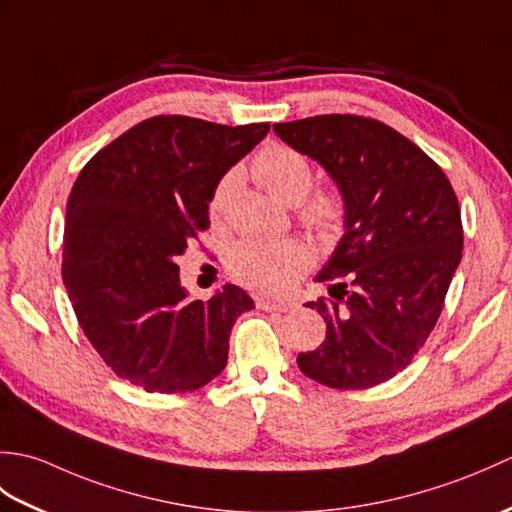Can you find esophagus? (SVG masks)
Listing matches in <instances>:
<instances>
[{"label":"esophagus","instance_id":"34e87169","mask_svg":"<svg viewBox=\"0 0 512 512\" xmlns=\"http://www.w3.org/2000/svg\"><path fill=\"white\" fill-rule=\"evenodd\" d=\"M257 306L266 312H288L292 308L286 301H270V299H257Z\"/></svg>","mask_w":512,"mask_h":512}]
</instances>
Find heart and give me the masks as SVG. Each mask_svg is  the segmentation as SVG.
Listing matches in <instances>:
<instances>
[{"label": "heart", "mask_w": 512, "mask_h": 512, "mask_svg": "<svg viewBox=\"0 0 512 512\" xmlns=\"http://www.w3.org/2000/svg\"><path fill=\"white\" fill-rule=\"evenodd\" d=\"M255 180L286 204H299L312 189L314 171L310 160L288 145H266L253 160ZM235 184V173L217 182L211 195L209 211L220 215L226 206L228 195ZM299 220L310 231L323 239H332L341 233L345 220V204L339 193L321 191L301 204ZM312 264V253L306 244L297 239H246L231 248L228 253V268L231 273L257 292H284L306 273Z\"/></svg>", "instance_id": "1"}]
</instances>
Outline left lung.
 <instances>
[{
	"label": "left lung",
	"instance_id": "obj_1",
	"mask_svg": "<svg viewBox=\"0 0 512 512\" xmlns=\"http://www.w3.org/2000/svg\"><path fill=\"white\" fill-rule=\"evenodd\" d=\"M275 134L317 160L345 204V233L319 273L330 299L310 301L328 330L297 365L332 389H367L418 354L462 259L460 204L449 178L409 138L374 118L323 114Z\"/></svg>",
	"mask_w": 512,
	"mask_h": 512
}]
</instances>
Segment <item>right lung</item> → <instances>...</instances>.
I'll list each match as a JSON object with an SVG mask.
<instances>
[{
  "instance_id": "obj_1",
  "label": "right lung",
  "mask_w": 512,
  "mask_h": 512,
  "mask_svg": "<svg viewBox=\"0 0 512 512\" xmlns=\"http://www.w3.org/2000/svg\"><path fill=\"white\" fill-rule=\"evenodd\" d=\"M268 129L154 116L103 147L76 178L63 284L88 341L127 383L184 394L226 367L228 336L255 301L233 284L191 301L176 257L209 228L217 182Z\"/></svg>"
}]
</instances>
